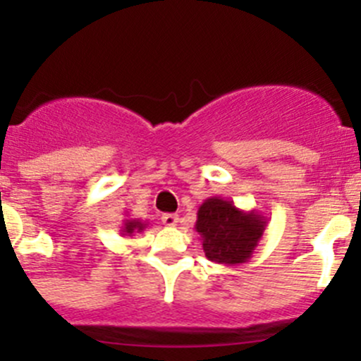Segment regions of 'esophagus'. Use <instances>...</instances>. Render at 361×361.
<instances>
[{"mask_svg": "<svg viewBox=\"0 0 361 361\" xmlns=\"http://www.w3.org/2000/svg\"><path fill=\"white\" fill-rule=\"evenodd\" d=\"M160 220H162V224L166 225V227H176L178 221H180V216L174 213H166V214H162V218H160Z\"/></svg>", "mask_w": 361, "mask_h": 361, "instance_id": "34e87169", "label": "esophagus"}]
</instances>
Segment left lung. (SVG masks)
Masks as SVG:
<instances>
[{"instance_id": "obj_1", "label": "left lung", "mask_w": 361, "mask_h": 361, "mask_svg": "<svg viewBox=\"0 0 361 361\" xmlns=\"http://www.w3.org/2000/svg\"><path fill=\"white\" fill-rule=\"evenodd\" d=\"M265 227L267 220L257 209H239L234 202L221 197L206 199L199 206L195 221L206 257L224 265L248 262Z\"/></svg>"}]
</instances>
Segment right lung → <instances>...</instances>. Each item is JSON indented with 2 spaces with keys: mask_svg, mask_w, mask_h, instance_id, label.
Segmentation results:
<instances>
[{
  "mask_svg": "<svg viewBox=\"0 0 361 361\" xmlns=\"http://www.w3.org/2000/svg\"><path fill=\"white\" fill-rule=\"evenodd\" d=\"M147 221H141L137 220V218H127V220H123V225L122 228H120V234L122 235H133L136 234V232H143L145 228H147Z\"/></svg>",
  "mask_w": 361,
  "mask_h": 361,
  "instance_id": "1",
  "label": "right lung"
}]
</instances>
